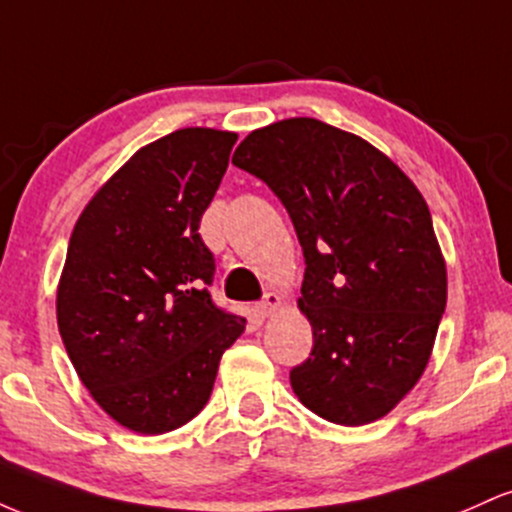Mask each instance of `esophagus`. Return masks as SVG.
Wrapping results in <instances>:
<instances>
[{
    "instance_id": "1",
    "label": "esophagus",
    "mask_w": 512,
    "mask_h": 512,
    "mask_svg": "<svg viewBox=\"0 0 512 512\" xmlns=\"http://www.w3.org/2000/svg\"><path fill=\"white\" fill-rule=\"evenodd\" d=\"M279 308H281L279 293H267V296H264L262 301L257 303V315L269 317L272 313H276V310H279Z\"/></svg>"
}]
</instances>
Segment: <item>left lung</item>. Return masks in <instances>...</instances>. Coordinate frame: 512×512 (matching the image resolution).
<instances>
[{
  "instance_id": "left-lung-1",
  "label": "left lung",
  "mask_w": 512,
  "mask_h": 512,
  "mask_svg": "<svg viewBox=\"0 0 512 512\" xmlns=\"http://www.w3.org/2000/svg\"><path fill=\"white\" fill-rule=\"evenodd\" d=\"M233 166L267 182L303 248L313 351L293 392L332 424L383 419L424 373L448 301L426 199L383 151L315 117L255 129Z\"/></svg>"
}]
</instances>
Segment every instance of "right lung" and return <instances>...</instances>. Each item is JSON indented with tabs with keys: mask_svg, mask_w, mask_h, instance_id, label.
Returning <instances> with one entry per match:
<instances>
[{
	"mask_svg": "<svg viewBox=\"0 0 512 512\" xmlns=\"http://www.w3.org/2000/svg\"><path fill=\"white\" fill-rule=\"evenodd\" d=\"M236 132L185 127L139 149L93 195L69 238L57 325L81 383L144 436L195 419L245 317L211 301L199 236Z\"/></svg>",
	"mask_w": 512,
	"mask_h": 512,
	"instance_id": "1",
	"label": "right lung"
}]
</instances>
